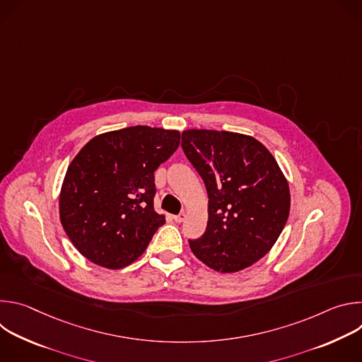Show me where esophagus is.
I'll return each mask as SVG.
<instances>
[{
	"mask_svg": "<svg viewBox=\"0 0 362 362\" xmlns=\"http://www.w3.org/2000/svg\"><path fill=\"white\" fill-rule=\"evenodd\" d=\"M185 219H186V214H185V212H182V214L173 216V221H175L176 223H182Z\"/></svg>",
	"mask_w": 362,
	"mask_h": 362,
	"instance_id": "esophagus-1",
	"label": "esophagus"
}]
</instances>
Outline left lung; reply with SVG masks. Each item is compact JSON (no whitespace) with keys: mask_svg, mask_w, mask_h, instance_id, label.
<instances>
[{"mask_svg":"<svg viewBox=\"0 0 362 362\" xmlns=\"http://www.w3.org/2000/svg\"><path fill=\"white\" fill-rule=\"evenodd\" d=\"M182 147L208 190V226L189 240L193 255L221 274L252 267L278 240L291 209L285 175L255 137L189 129Z\"/></svg>","mask_w":362,"mask_h":362,"instance_id":"1","label":"left lung"}]
</instances>
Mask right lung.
<instances>
[{
    "label": "right lung",
    "instance_id": "obj_1",
    "mask_svg": "<svg viewBox=\"0 0 362 362\" xmlns=\"http://www.w3.org/2000/svg\"><path fill=\"white\" fill-rule=\"evenodd\" d=\"M179 143L177 130L134 126L101 133L81 147L66 172L59 212L86 259L122 269L146 250L166 222L153 209L154 172Z\"/></svg>",
    "mask_w": 362,
    "mask_h": 362
}]
</instances>
